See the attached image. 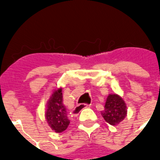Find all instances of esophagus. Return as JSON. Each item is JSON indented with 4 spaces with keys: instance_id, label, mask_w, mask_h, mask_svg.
Instances as JSON below:
<instances>
[{
    "instance_id": "34e87169",
    "label": "esophagus",
    "mask_w": 160,
    "mask_h": 160,
    "mask_svg": "<svg viewBox=\"0 0 160 160\" xmlns=\"http://www.w3.org/2000/svg\"><path fill=\"white\" fill-rule=\"evenodd\" d=\"M90 106H91L90 104H79V105L75 106V108L73 109V112L74 113V114H78V113H80V111H82L83 109H85V108H87V107H90Z\"/></svg>"
}]
</instances>
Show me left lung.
I'll list each match as a JSON object with an SVG mask.
<instances>
[{
    "label": "left lung",
    "instance_id": "left-lung-1",
    "mask_svg": "<svg viewBox=\"0 0 160 160\" xmlns=\"http://www.w3.org/2000/svg\"><path fill=\"white\" fill-rule=\"evenodd\" d=\"M101 115L109 124L118 125L127 116L126 104L118 94H109Z\"/></svg>",
    "mask_w": 160,
    "mask_h": 160
}]
</instances>
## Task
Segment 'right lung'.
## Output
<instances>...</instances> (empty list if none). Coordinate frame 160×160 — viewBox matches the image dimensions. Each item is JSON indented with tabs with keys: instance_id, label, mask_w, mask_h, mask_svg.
Returning a JSON list of instances; mask_svg holds the SVG:
<instances>
[{
	"instance_id": "obj_1",
	"label": "right lung",
	"mask_w": 160,
	"mask_h": 160,
	"mask_svg": "<svg viewBox=\"0 0 160 160\" xmlns=\"http://www.w3.org/2000/svg\"><path fill=\"white\" fill-rule=\"evenodd\" d=\"M45 118L51 129L56 133L66 130L70 123L68 113L63 104L62 88L56 90L47 103Z\"/></svg>"
}]
</instances>
